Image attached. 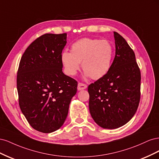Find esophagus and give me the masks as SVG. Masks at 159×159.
Returning <instances> with one entry per match:
<instances>
[{"label": "esophagus", "instance_id": "esophagus-1", "mask_svg": "<svg viewBox=\"0 0 159 159\" xmlns=\"http://www.w3.org/2000/svg\"><path fill=\"white\" fill-rule=\"evenodd\" d=\"M87 88V85L84 84H81V83H79L78 85V91L80 90H83V89H85Z\"/></svg>", "mask_w": 159, "mask_h": 159}]
</instances>
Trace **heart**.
Here are the masks:
<instances>
[{"label": "heart", "instance_id": "obj_1", "mask_svg": "<svg viewBox=\"0 0 159 159\" xmlns=\"http://www.w3.org/2000/svg\"><path fill=\"white\" fill-rule=\"evenodd\" d=\"M113 55L114 48L109 41L84 38L71 44V52H62L60 57L67 74L75 75L81 62L84 78L98 80L108 73Z\"/></svg>", "mask_w": 159, "mask_h": 159}]
</instances>
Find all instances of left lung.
<instances>
[{"instance_id":"obj_1","label":"left lung","mask_w":159,"mask_h":159,"mask_svg":"<svg viewBox=\"0 0 159 159\" xmlns=\"http://www.w3.org/2000/svg\"><path fill=\"white\" fill-rule=\"evenodd\" d=\"M115 56L108 73L88 86L89 112L103 129L123 126L135 114L140 101L141 73L127 41L114 32Z\"/></svg>"}]
</instances>
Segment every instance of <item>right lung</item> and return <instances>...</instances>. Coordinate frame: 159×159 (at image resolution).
I'll return each instance as SVG.
<instances>
[{
  "mask_svg": "<svg viewBox=\"0 0 159 159\" xmlns=\"http://www.w3.org/2000/svg\"><path fill=\"white\" fill-rule=\"evenodd\" d=\"M67 34H46L24 53L17 73L21 111L32 128L50 133L59 129L68 116L78 82L65 75L61 54Z\"/></svg>",
  "mask_w": 159,
  "mask_h": 159,
  "instance_id": "obj_1",
  "label": "right lung"
}]
</instances>
